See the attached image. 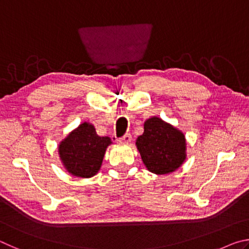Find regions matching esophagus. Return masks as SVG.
I'll list each match as a JSON object with an SVG mask.
<instances>
[{"instance_id": "1", "label": "esophagus", "mask_w": 249, "mask_h": 249, "mask_svg": "<svg viewBox=\"0 0 249 249\" xmlns=\"http://www.w3.org/2000/svg\"><path fill=\"white\" fill-rule=\"evenodd\" d=\"M130 141H132V136H130V134H125L123 137L120 138L119 142H121V144H128V142H130Z\"/></svg>"}]
</instances>
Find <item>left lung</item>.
Here are the masks:
<instances>
[{
  "label": "left lung",
  "instance_id": "8db88e82",
  "mask_svg": "<svg viewBox=\"0 0 249 249\" xmlns=\"http://www.w3.org/2000/svg\"><path fill=\"white\" fill-rule=\"evenodd\" d=\"M136 147L147 169L156 175L176 171L187 158L184 134L157 116L145 122Z\"/></svg>",
  "mask_w": 249,
  "mask_h": 249
}]
</instances>
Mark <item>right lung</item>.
Instances as JSON below:
<instances>
[{
    "mask_svg": "<svg viewBox=\"0 0 249 249\" xmlns=\"http://www.w3.org/2000/svg\"><path fill=\"white\" fill-rule=\"evenodd\" d=\"M111 138L99 136L88 122L80 124L58 146L59 157L65 169L79 178H91L98 174Z\"/></svg>",
    "mask_w": 249,
    "mask_h": 249,
    "instance_id": "obj_1",
    "label": "right lung"
}]
</instances>
